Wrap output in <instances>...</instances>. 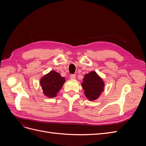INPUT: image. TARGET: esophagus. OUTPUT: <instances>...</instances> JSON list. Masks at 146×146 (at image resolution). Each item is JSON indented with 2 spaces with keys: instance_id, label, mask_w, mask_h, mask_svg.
I'll use <instances>...</instances> for the list:
<instances>
[{
  "instance_id": "obj_1",
  "label": "esophagus",
  "mask_w": 146,
  "mask_h": 146,
  "mask_svg": "<svg viewBox=\"0 0 146 146\" xmlns=\"http://www.w3.org/2000/svg\"><path fill=\"white\" fill-rule=\"evenodd\" d=\"M76 76L75 74H71L70 76V78L72 79V80H74V79H76Z\"/></svg>"
}]
</instances>
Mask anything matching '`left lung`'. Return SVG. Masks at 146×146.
<instances>
[{
  "label": "left lung",
  "instance_id": "1",
  "mask_svg": "<svg viewBox=\"0 0 146 146\" xmlns=\"http://www.w3.org/2000/svg\"><path fill=\"white\" fill-rule=\"evenodd\" d=\"M86 98L89 100L98 99L104 90L105 83L95 71L86 74L81 84Z\"/></svg>",
  "mask_w": 146,
  "mask_h": 146
}]
</instances>
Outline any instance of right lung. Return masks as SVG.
Here are the masks:
<instances>
[{
	"label": "right lung",
	"mask_w": 146,
	"mask_h": 146,
	"mask_svg": "<svg viewBox=\"0 0 146 146\" xmlns=\"http://www.w3.org/2000/svg\"><path fill=\"white\" fill-rule=\"evenodd\" d=\"M65 82V78L59 73L51 70L41 77L39 83L44 94L48 98H53L56 96Z\"/></svg>",
	"instance_id": "obj_1"
}]
</instances>
